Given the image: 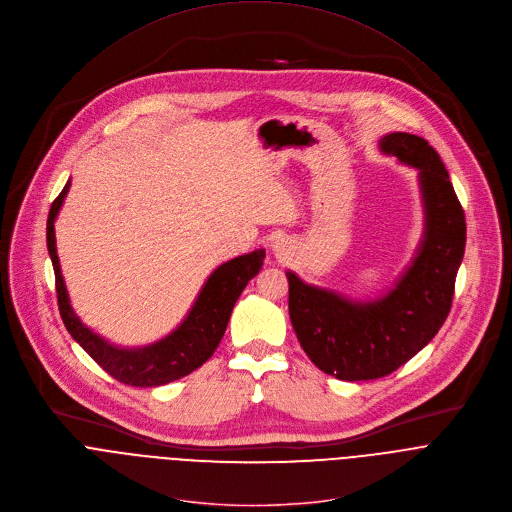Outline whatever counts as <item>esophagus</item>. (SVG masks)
<instances>
[{
  "label": "esophagus",
  "instance_id": "obj_1",
  "mask_svg": "<svg viewBox=\"0 0 512 512\" xmlns=\"http://www.w3.org/2000/svg\"><path fill=\"white\" fill-rule=\"evenodd\" d=\"M273 251L279 259H285L289 255V243L285 239H277L275 245H273Z\"/></svg>",
  "mask_w": 512,
  "mask_h": 512
}]
</instances>
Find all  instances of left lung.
<instances>
[{
	"mask_svg": "<svg viewBox=\"0 0 512 512\" xmlns=\"http://www.w3.org/2000/svg\"><path fill=\"white\" fill-rule=\"evenodd\" d=\"M384 154L420 170L424 239L396 287L374 301H352L303 283L293 271L289 317L307 358L337 380H376L414 358L446 321L466 245V221L438 152L420 136L392 132Z\"/></svg>",
	"mask_w": 512,
	"mask_h": 512,
	"instance_id": "1",
	"label": "left lung"
}]
</instances>
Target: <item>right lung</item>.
<instances>
[{
	"instance_id": "1",
	"label": "right lung",
	"mask_w": 512,
	"mask_h": 512,
	"mask_svg": "<svg viewBox=\"0 0 512 512\" xmlns=\"http://www.w3.org/2000/svg\"><path fill=\"white\" fill-rule=\"evenodd\" d=\"M68 189H70V181L52 203V209L48 215L46 239H48V253L54 265V275H56L58 309L70 335L104 372H108L114 380L126 386H136V388L164 386L168 382L185 378L197 368H201L219 348L231 311L235 307V301L239 299L247 283L261 271L265 251L257 249L253 253L235 257L223 263L221 267H217L207 279V283L203 285L187 319L173 333L162 337L160 342L146 348H134V350L116 348L80 321V317L74 313L68 299L64 277L60 271V259L56 253V235H54V221L64 203V197L68 195Z\"/></svg>"
}]
</instances>
